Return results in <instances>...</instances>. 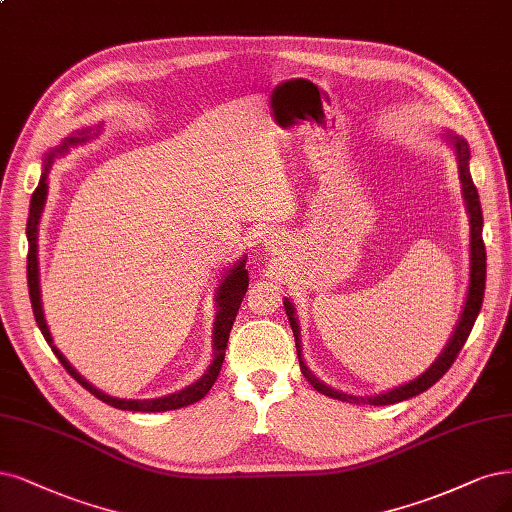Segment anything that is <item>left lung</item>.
Segmentation results:
<instances>
[{
  "mask_svg": "<svg viewBox=\"0 0 512 512\" xmlns=\"http://www.w3.org/2000/svg\"><path fill=\"white\" fill-rule=\"evenodd\" d=\"M445 144L453 150L455 154V163H457V175H460V184H462V199L466 205V214H468V224H470V277H468V292H466V303L464 309L460 313V320H457L451 339L447 341L445 349L440 351V356L432 362V366L421 373L419 377H415L409 383H402L394 390H387L375 396H354V394H345L341 390H334V387L326 385L324 381L317 379L311 368L305 364L303 360V349H301V328H298V320H296V309L294 303H290V298H284V309L288 315V322L292 326L294 332V341H296V354H298V364H301V373L305 375V379L315 387L317 392L341 400V402H349V404H375V407H385V404H396L402 400H409L421 392H426L428 387H432L440 377H443L447 370L451 368V364L455 362L460 349L464 347L468 334L474 326V320L481 311L483 305V294H485V245H483V211H481V201H479V192L477 186L472 182L470 175V148L464 137H460L453 131H445L443 133Z\"/></svg>",
  "mask_w": 512,
  "mask_h": 512,
  "instance_id": "8db88e82",
  "label": "left lung"
}]
</instances>
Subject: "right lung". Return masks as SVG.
Wrapping results in <instances>:
<instances>
[{"instance_id":"obj_1","label":"right lung","mask_w":512,"mask_h":512,"mask_svg":"<svg viewBox=\"0 0 512 512\" xmlns=\"http://www.w3.org/2000/svg\"><path fill=\"white\" fill-rule=\"evenodd\" d=\"M101 122L97 127H82L78 131H74L69 137H65L63 142L48 150L46 158H44V171L40 175V182L38 188L31 195V205H29V220H27V241H29V254H27V286H29V298H31V307H33V315H35V322H38V328L42 330L46 343L50 345V349L55 351V356L59 358V362L65 366V370L69 375H72L84 390L91 392L93 396H97L99 400H103L105 404H110L114 409H122V411H139V413H161V411H173V409H182L188 407V404H195L199 402L209 390L211 385L216 383L218 375H220V368L224 362V351H226V343H228V334H231L233 322H235V315L239 311V305L243 301L245 292H248V271H245V260L248 258H241L233 264V269H228L216 290V322H214V360L207 366L205 373L195 381L190 383L188 387L180 392H173L161 398H144V400H131V398H116L105 394L93 383H88L78 370L67 362V358L61 354V349L55 345L50 337V330L46 326L44 320V309H42V296H40V267H38V226H40V218H42V211L46 205V195H48V173L52 163H55V158L65 156L69 152V148L80 146L91 142L93 137H97L101 133Z\"/></svg>"}]
</instances>
